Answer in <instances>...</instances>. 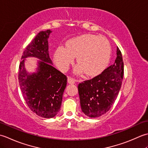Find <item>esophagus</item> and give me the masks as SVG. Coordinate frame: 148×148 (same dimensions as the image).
Returning a JSON list of instances; mask_svg holds the SVG:
<instances>
[{"label": "esophagus", "mask_w": 148, "mask_h": 148, "mask_svg": "<svg viewBox=\"0 0 148 148\" xmlns=\"http://www.w3.org/2000/svg\"><path fill=\"white\" fill-rule=\"evenodd\" d=\"M67 81H68V83L69 84H74V83H75V82H76V79L72 77H69Z\"/></svg>", "instance_id": "esophagus-1"}]
</instances>
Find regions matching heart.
I'll return each mask as SVG.
<instances>
[{
	"label": "heart",
	"instance_id": "b5f03b06",
	"mask_svg": "<svg viewBox=\"0 0 148 148\" xmlns=\"http://www.w3.org/2000/svg\"><path fill=\"white\" fill-rule=\"evenodd\" d=\"M111 46L106 37L84 34L69 40L65 47L59 46L55 53L56 65L66 71L77 56L79 65L77 73L85 72L89 76H95L104 70L111 57Z\"/></svg>",
	"mask_w": 148,
	"mask_h": 148
}]
</instances>
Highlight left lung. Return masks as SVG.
<instances>
[{
    "label": "left lung",
    "instance_id": "obj_1",
    "mask_svg": "<svg viewBox=\"0 0 148 148\" xmlns=\"http://www.w3.org/2000/svg\"><path fill=\"white\" fill-rule=\"evenodd\" d=\"M123 73L121 52L117 47V56L114 64L98 76L78 85L81 110L84 114L97 118L111 109L120 90Z\"/></svg>",
    "mask_w": 148,
    "mask_h": 148
}]
</instances>
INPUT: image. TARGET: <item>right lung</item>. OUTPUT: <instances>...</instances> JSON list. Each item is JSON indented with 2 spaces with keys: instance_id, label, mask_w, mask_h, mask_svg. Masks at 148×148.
I'll return each mask as SVG.
<instances>
[{
  "instance_id": "obj_1",
  "label": "right lung",
  "mask_w": 148,
  "mask_h": 148,
  "mask_svg": "<svg viewBox=\"0 0 148 148\" xmlns=\"http://www.w3.org/2000/svg\"><path fill=\"white\" fill-rule=\"evenodd\" d=\"M51 31H41L23 53L19 65L18 81L26 103L31 111L45 118H51L60 109L67 77L52 66L48 51L49 35ZM34 56L41 59L36 73L29 75L24 69L23 58Z\"/></svg>"
}]
</instances>
